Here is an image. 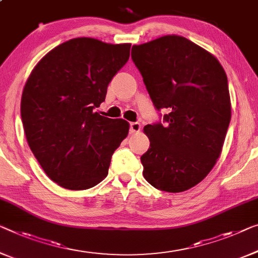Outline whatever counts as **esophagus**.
Returning <instances> with one entry per match:
<instances>
[{
    "instance_id": "1",
    "label": "esophagus",
    "mask_w": 258,
    "mask_h": 258,
    "mask_svg": "<svg viewBox=\"0 0 258 258\" xmlns=\"http://www.w3.org/2000/svg\"><path fill=\"white\" fill-rule=\"evenodd\" d=\"M140 130H141L140 122H131L130 124V132L131 133H138V132H140Z\"/></svg>"
}]
</instances>
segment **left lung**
Here are the masks:
<instances>
[{"instance_id": "obj_1", "label": "left lung", "mask_w": 258, "mask_h": 258, "mask_svg": "<svg viewBox=\"0 0 258 258\" xmlns=\"http://www.w3.org/2000/svg\"><path fill=\"white\" fill-rule=\"evenodd\" d=\"M132 59L166 124L146 125L144 177L156 189L183 192L210 174L232 116L227 75L212 53L177 34L133 45Z\"/></svg>"}]
</instances>
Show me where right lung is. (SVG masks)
<instances>
[{
  "instance_id": "obj_1",
  "label": "right lung",
  "mask_w": 258,
  "mask_h": 258,
  "mask_svg": "<svg viewBox=\"0 0 258 258\" xmlns=\"http://www.w3.org/2000/svg\"><path fill=\"white\" fill-rule=\"evenodd\" d=\"M131 44L74 38L36 64L22 94L31 151L46 175L68 190H86L107 176L111 156L130 124L96 112L107 86L130 57Z\"/></svg>"
}]
</instances>
